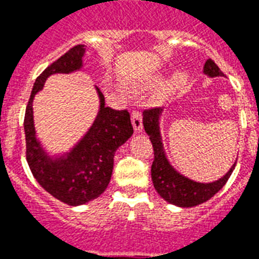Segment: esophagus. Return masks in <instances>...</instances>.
Masks as SVG:
<instances>
[{"label":"esophagus","instance_id":"34e87169","mask_svg":"<svg viewBox=\"0 0 259 259\" xmlns=\"http://www.w3.org/2000/svg\"><path fill=\"white\" fill-rule=\"evenodd\" d=\"M132 123L136 132H141L142 130V115L138 110H134L132 113Z\"/></svg>","mask_w":259,"mask_h":259}]
</instances>
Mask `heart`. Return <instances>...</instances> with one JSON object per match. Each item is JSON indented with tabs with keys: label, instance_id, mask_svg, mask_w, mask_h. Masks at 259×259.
<instances>
[{
	"label": "heart",
	"instance_id": "b5f03b06",
	"mask_svg": "<svg viewBox=\"0 0 259 259\" xmlns=\"http://www.w3.org/2000/svg\"><path fill=\"white\" fill-rule=\"evenodd\" d=\"M183 76H177V82L179 83H181L183 82ZM160 80H161V76H160V75H157V76H153V78H150L149 80H148V82H146V84H153V83H157V82H160Z\"/></svg>",
	"mask_w": 259,
	"mask_h": 259
}]
</instances>
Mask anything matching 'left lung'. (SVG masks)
<instances>
[{"label": "left lung", "mask_w": 259, "mask_h": 259, "mask_svg": "<svg viewBox=\"0 0 259 259\" xmlns=\"http://www.w3.org/2000/svg\"><path fill=\"white\" fill-rule=\"evenodd\" d=\"M205 75L211 78L215 76H225L219 70L213 60L208 59L204 64ZM162 107H153L144 111V127L153 145L154 160L152 164V181L158 195L170 204L179 207H195L204 203L218 193L222 187L227 183L231 176L235 164L225 176L212 183H197L188 177L183 176L169 164L162 146L161 134H160V117H161Z\"/></svg>", "instance_id": "obj_1"}]
</instances>
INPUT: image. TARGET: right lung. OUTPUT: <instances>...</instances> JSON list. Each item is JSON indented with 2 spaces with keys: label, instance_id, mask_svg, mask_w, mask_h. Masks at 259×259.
<instances>
[{
  "label": "right lung",
  "instance_id": "add662e5",
  "mask_svg": "<svg viewBox=\"0 0 259 259\" xmlns=\"http://www.w3.org/2000/svg\"><path fill=\"white\" fill-rule=\"evenodd\" d=\"M86 52L83 44L70 51L38 75L25 110L24 130L26 161L37 183L58 200L70 205H80L105 192L111 179L115 150L133 134L127 110H114L105 106V97L97 87L99 111L86 136L62 157H51L36 138L32 102L42 89L47 78L54 74H70L82 68Z\"/></svg>",
  "mask_w": 259,
  "mask_h": 259
}]
</instances>
